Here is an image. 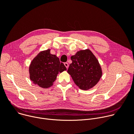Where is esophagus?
<instances>
[{
	"label": "esophagus",
	"instance_id": "obj_1",
	"mask_svg": "<svg viewBox=\"0 0 134 134\" xmlns=\"http://www.w3.org/2000/svg\"><path fill=\"white\" fill-rule=\"evenodd\" d=\"M64 65H65V66H66V68H67V69H68V67H69V65H68V64L67 63H64Z\"/></svg>",
	"mask_w": 134,
	"mask_h": 134
}]
</instances>
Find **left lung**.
Instances as JSON below:
<instances>
[{"label": "left lung", "instance_id": "1", "mask_svg": "<svg viewBox=\"0 0 134 134\" xmlns=\"http://www.w3.org/2000/svg\"><path fill=\"white\" fill-rule=\"evenodd\" d=\"M70 58L72 63L67 72L76 85L81 90H87L98 83L102 76L101 68L90 50L78 51Z\"/></svg>", "mask_w": 134, "mask_h": 134}]
</instances>
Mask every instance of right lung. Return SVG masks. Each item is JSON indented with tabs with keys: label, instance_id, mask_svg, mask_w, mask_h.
<instances>
[{
	"label": "right lung",
	"instance_id": "add662e5",
	"mask_svg": "<svg viewBox=\"0 0 134 134\" xmlns=\"http://www.w3.org/2000/svg\"><path fill=\"white\" fill-rule=\"evenodd\" d=\"M59 58L50 53V50L41 51L32 61L29 67L30 77L33 83L47 88L52 85L59 72L66 70Z\"/></svg>",
	"mask_w": 134,
	"mask_h": 134
}]
</instances>
